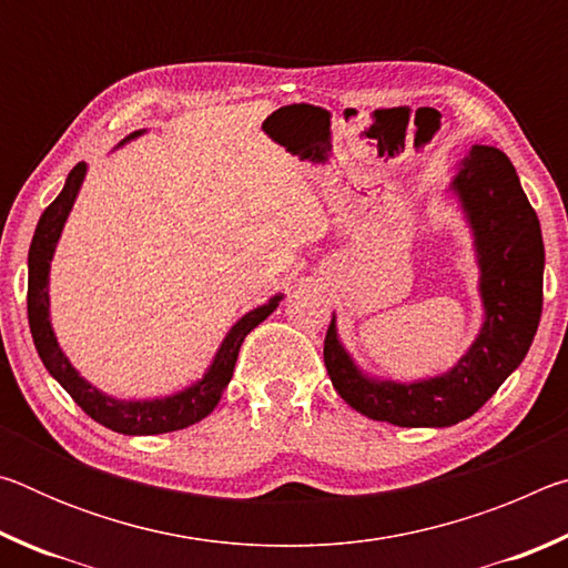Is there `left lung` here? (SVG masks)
<instances>
[{
    "label": "left lung",
    "mask_w": 568,
    "mask_h": 568,
    "mask_svg": "<svg viewBox=\"0 0 568 568\" xmlns=\"http://www.w3.org/2000/svg\"><path fill=\"white\" fill-rule=\"evenodd\" d=\"M454 190L476 235L486 323L454 371L400 386L361 376L338 343L333 318L323 343L333 388L351 408L373 420L406 428H444L474 416L521 365L541 321V225L511 160L501 150L476 145L464 160Z\"/></svg>",
    "instance_id": "left-lung-1"
}]
</instances>
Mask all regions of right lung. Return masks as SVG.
<instances>
[{
  "label": "right lung",
  "mask_w": 568,
  "mask_h": 568,
  "mask_svg": "<svg viewBox=\"0 0 568 568\" xmlns=\"http://www.w3.org/2000/svg\"><path fill=\"white\" fill-rule=\"evenodd\" d=\"M140 132L130 134L138 138ZM84 162H77L60 195L52 200V205L44 210L40 223H37L32 245H30V283H27V318H30V331L37 345V353L44 363V368L52 373L57 383L70 393L72 400L80 406L90 418L102 423L104 428L118 430L124 436H155V434H170V430L187 428L192 423L203 420L207 413H213L220 396L227 388L230 378H233L235 361L243 345L245 335L257 328L267 315H271L281 295H275L271 303H265L255 311L243 315L233 331L225 335L223 345L215 355L213 365L205 373L203 381L187 390L175 393V396L160 398V400H114L104 396L98 388H92L88 381L80 378L70 361L57 345V338L50 325V295H47V281H50V261L54 255V245L60 240L62 225L70 210L74 205L77 190H80L84 180Z\"/></svg>",
  "instance_id": "1"
}]
</instances>
